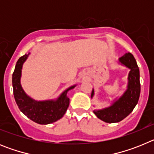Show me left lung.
Instances as JSON below:
<instances>
[{"label":"left lung","instance_id":"left-lung-1","mask_svg":"<svg viewBox=\"0 0 154 154\" xmlns=\"http://www.w3.org/2000/svg\"><path fill=\"white\" fill-rule=\"evenodd\" d=\"M118 64L130 69L126 91L122 96L116 98L109 106L93 110L99 119L109 123H118L130 115L137 106L140 94V69L133 55L131 53H126L118 59ZM94 95L95 91L92 89L91 99Z\"/></svg>","mask_w":154,"mask_h":154}]
</instances>
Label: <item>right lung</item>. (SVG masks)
<instances>
[{
  "instance_id": "add662e5",
  "label": "right lung",
  "mask_w": 154,
  "mask_h": 154,
  "mask_svg": "<svg viewBox=\"0 0 154 154\" xmlns=\"http://www.w3.org/2000/svg\"><path fill=\"white\" fill-rule=\"evenodd\" d=\"M30 53L25 54L17 60L12 75L14 96L19 109L35 123L42 125L52 123L65 115L69 106L67 93L77 85L75 84L64 90L56 99L36 100L24 92L21 84L23 65L28 59Z\"/></svg>"
}]
</instances>
